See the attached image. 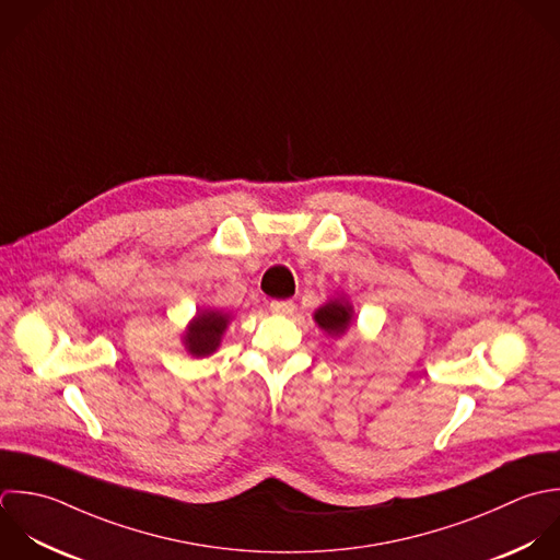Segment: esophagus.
<instances>
[{
  "mask_svg": "<svg viewBox=\"0 0 560 560\" xmlns=\"http://www.w3.org/2000/svg\"><path fill=\"white\" fill-rule=\"evenodd\" d=\"M296 310V305L292 301H272L270 303V312L277 316H292Z\"/></svg>",
  "mask_w": 560,
  "mask_h": 560,
  "instance_id": "1",
  "label": "esophagus"
}]
</instances>
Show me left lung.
Wrapping results in <instances>:
<instances>
[{"label": "left lung", "instance_id": "8db88e82", "mask_svg": "<svg viewBox=\"0 0 560 560\" xmlns=\"http://www.w3.org/2000/svg\"><path fill=\"white\" fill-rule=\"evenodd\" d=\"M314 318H316L318 327H323L327 334L338 336V334H342V331L349 327V323H351V307L345 305V303H340V301H331V303L323 305V307L316 312Z\"/></svg>", "mask_w": 560, "mask_h": 560}]
</instances>
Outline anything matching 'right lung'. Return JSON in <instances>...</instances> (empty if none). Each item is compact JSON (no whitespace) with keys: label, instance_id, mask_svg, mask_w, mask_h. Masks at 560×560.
Instances as JSON below:
<instances>
[{"label":"right lung","instance_id":"right-lung-1","mask_svg":"<svg viewBox=\"0 0 560 560\" xmlns=\"http://www.w3.org/2000/svg\"><path fill=\"white\" fill-rule=\"evenodd\" d=\"M229 325V316L222 312H200L196 320L191 323L187 336H185V347L191 355H209L218 349L220 338Z\"/></svg>","mask_w":560,"mask_h":560}]
</instances>
